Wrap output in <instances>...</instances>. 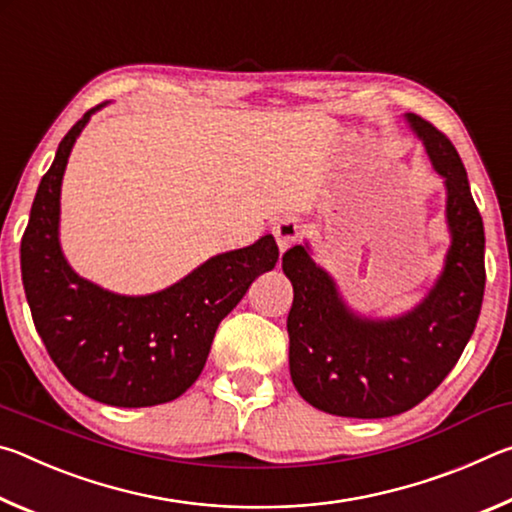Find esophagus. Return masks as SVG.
Listing matches in <instances>:
<instances>
[{
	"mask_svg": "<svg viewBox=\"0 0 512 512\" xmlns=\"http://www.w3.org/2000/svg\"><path fill=\"white\" fill-rule=\"evenodd\" d=\"M300 230H302V225L296 216H282V219H277L273 235L277 239V246H280V250H287L289 246L296 244V241L300 239Z\"/></svg>",
	"mask_w": 512,
	"mask_h": 512,
	"instance_id": "obj_1",
	"label": "esophagus"
}]
</instances>
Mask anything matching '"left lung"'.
<instances>
[{
    "label": "left lung",
    "instance_id": "left-lung-1",
    "mask_svg": "<svg viewBox=\"0 0 512 512\" xmlns=\"http://www.w3.org/2000/svg\"><path fill=\"white\" fill-rule=\"evenodd\" d=\"M406 119L445 178L452 230L445 271L422 305L395 320L359 318L307 248L282 255L293 284L287 318L293 386L311 406L343 418H391L420 404L461 359L481 314L485 235L461 155L431 121Z\"/></svg>",
    "mask_w": 512,
    "mask_h": 512
}]
</instances>
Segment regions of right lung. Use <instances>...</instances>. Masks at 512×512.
<instances>
[{"label":"right lung","instance_id":"obj_1","mask_svg":"<svg viewBox=\"0 0 512 512\" xmlns=\"http://www.w3.org/2000/svg\"><path fill=\"white\" fill-rule=\"evenodd\" d=\"M97 108L63 137L40 180L20 246L22 284L33 325L69 384L97 402L140 409L176 400L194 384L216 327L271 271L280 250L266 235L142 298L117 296L76 275L58 244L60 183L76 137Z\"/></svg>","mask_w":512,"mask_h":512}]
</instances>
